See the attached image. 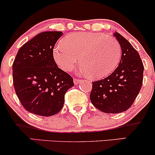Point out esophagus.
<instances>
[{"mask_svg":"<svg viewBox=\"0 0 155 155\" xmlns=\"http://www.w3.org/2000/svg\"><path fill=\"white\" fill-rule=\"evenodd\" d=\"M81 79H74V84H80V83H81Z\"/></svg>","mask_w":155,"mask_h":155,"instance_id":"esophagus-1","label":"esophagus"}]
</instances>
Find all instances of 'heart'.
Segmentation results:
<instances>
[{"label":"heart","mask_w":155,"mask_h":155,"mask_svg":"<svg viewBox=\"0 0 155 155\" xmlns=\"http://www.w3.org/2000/svg\"><path fill=\"white\" fill-rule=\"evenodd\" d=\"M121 56L122 49L118 41L100 33L69 35L53 51L56 63L65 71L74 69L80 57L79 72L92 79H102L111 74Z\"/></svg>","instance_id":"obj_1"}]
</instances>
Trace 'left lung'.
<instances>
[{"label":"left lung","mask_w":155,"mask_h":155,"mask_svg":"<svg viewBox=\"0 0 155 155\" xmlns=\"http://www.w3.org/2000/svg\"><path fill=\"white\" fill-rule=\"evenodd\" d=\"M114 35L122 49L120 62L111 75L92 82L90 96L96 108L108 114L121 113L132 106L141 88L143 74L138 51L119 33Z\"/></svg>","instance_id":"8db88e82"}]
</instances>
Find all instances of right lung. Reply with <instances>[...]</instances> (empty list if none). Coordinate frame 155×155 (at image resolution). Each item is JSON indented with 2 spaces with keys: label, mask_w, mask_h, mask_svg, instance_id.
I'll return each instance as SVG.
<instances>
[{
  "label": "right lung",
  "mask_w": 155,
  "mask_h": 155,
  "mask_svg": "<svg viewBox=\"0 0 155 155\" xmlns=\"http://www.w3.org/2000/svg\"><path fill=\"white\" fill-rule=\"evenodd\" d=\"M63 35L60 31L36 35L20 47L13 63L16 94L28 111L50 117L63 108L65 94L74 87L73 78L59 68L53 49Z\"/></svg>",
  "instance_id": "add662e5"
}]
</instances>
